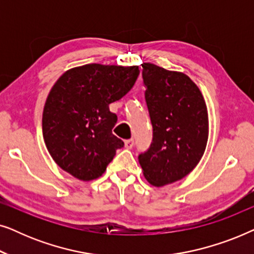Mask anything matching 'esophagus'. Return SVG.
Returning <instances> with one entry per match:
<instances>
[{"instance_id":"34e87169","label":"esophagus","mask_w":254,"mask_h":254,"mask_svg":"<svg viewBox=\"0 0 254 254\" xmlns=\"http://www.w3.org/2000/svg\"><path fill=\"white\" fill-rule=\"evenodd\" d=\"M125 147L127 149H131L134 147V140L133 138H129V140H126L125 141Z\"/></svg>"}]
</instances>
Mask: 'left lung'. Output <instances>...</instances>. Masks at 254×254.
Wrapping results in <instances>:
<instances>
[{
  "label": "left lung",
  "mask_w": 254,
  "mask_h": 254,
  "mask_svg": "<svg viewBox=\"0 0 254 254\" xmlns=\"http://www.w3.org/2000/svg\"><path fill=\"white\" fill-rule=\"evenodd\" d=\"M142 68L152 141L138 162L149 183L164 186L189 175L202 157L208 140L207 106L187 75L152 64Z\"/></svg>",
  "instance_id": "obj_1"
}]
</instances>
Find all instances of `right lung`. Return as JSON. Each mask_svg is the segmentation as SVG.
I'll list each match as a JSON object with an SVG mask.
<instances>
[{
    "label": "right lung",
    "instance_id": "add662e5",
    "mask_svg": "<svg viewBox=\"0 0 254 254\" xmlns=\"http://www.w3.org/2000/svg\"><path fill=\"white\" fill-rule=\"evenodd\" d=\"M136 65L85 64L58 79L43 113L46 147L62 170L81 180L105 172L124 142L112 133L118 117L109 109L133 88Z\"/></svg>",
    "mask_w": 254,
    "mask_h": 254
}]
</instances>
